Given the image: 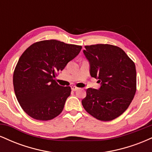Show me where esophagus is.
I'll return each mask as SVG.
<instances>
[{"label": "esophagus", "instance_id": "esophagus-1", "mask_svg": "<svg viewBox=\"0 0 152 152\" xmlns=\"http://www.w3.org/2000/svg\"><path fill=\"white\" fill-rule=\"evenodd\" d=\"M78 88H78V87L76 86H71V89H72L73 91H76V90H78Z\"/></svg>", "mask_w": 152, "mask_h": 152}]
</instances>
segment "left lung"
<instances>
[{"instance_id": "left-lung-1", "label": "left lung", "mask_w": 152, "mask_h": 152, "mask_svg": "<svg viewBox=\"0 0 152 152\" xmlns=\"http://www.w3.org/2000/svg\"><path fill=\"white\" fill-rule=\"evenodd\" d=\"M90 74L101 82L99 89L88 88L82 105L96 119H115L128 109L137 91L134 62L119 47L110 44L85 46Z\"/></svg>"}]
</instances>
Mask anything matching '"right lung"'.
Here are the masks:
<instances>
[{"instance_id":"1","label":"right lung","mask_w":152,"mask_h":152,"mask_svg":"<svg viewBox=\"0 0 152 152\" xmlns=\"http://www.w3.org/2000/svg\"><path fill=\"white\" fill-rule=\"evenodd\" d=\"M81 48L56 40H45L33 43L23 53L13 82L17 100L28 116L48 121L62 112L71 88L60 86L54 78Z\"/></svg>"}]
</instances>
